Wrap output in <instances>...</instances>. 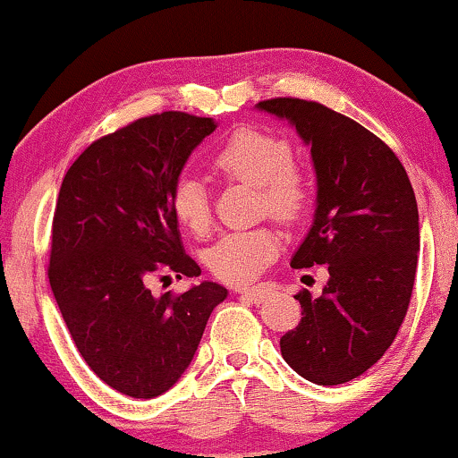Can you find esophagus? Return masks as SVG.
<instances>
[{"mask_svg":"<svg viewBox=\"0 0 458 458\" xmlns=\"http://www.w3.org/2000/svg\"><path fill=\"white\" fill-rule=\"evenodd\" d=\"M240 293V296L243 298V300H248V302H252V304H262L267 300V296L271 292L267 290V287H262V285H256V287H250V290H242V292H237Z\"/></svg>","mask_w":458,"mask_h":458,"instance_id":"esophagus-1","label":"esophagus"}]
</instances>
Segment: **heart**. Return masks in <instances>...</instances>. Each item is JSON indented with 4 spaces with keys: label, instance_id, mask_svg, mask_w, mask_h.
<instances>
[{
    "label": "heart",
    "instance_id": "1",
    "mask_svg": "<svg viewBox=\"0 0 458 458\" xmlns=\"http://www.w3.org/2000/svg\"><path fill=\"white\" fill-rule=\"evenodd\" d=\"M210 165L227 179L256 185L260 206L281 221L304 216L312 202V183L302 166L292 162V146L284 137L259 129H237L212 154ZM171 210L181 227L206 235L212 208L204 185L191 177L177 181L171 193ZM279 254V235L268 225L223 233L206 250L204 260L225 284H250Z\"/></svg>",
    "mask_w": 458,
    "mask_h": 458
}]
</instances>
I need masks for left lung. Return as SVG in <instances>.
<instances>
[{"label": "left lung", "mask_w": 458, "mask_h": 458, "mask_svg": "<svg viewBox=\"0 0 458 458\" xmlns=\"http://www.w3.org/2000/svg\"><path fill=\"white\" fill-rule=\"evenodd\" d=\"M259 108L287 118L315 162V223L292 267L329 271L321 296H293L302 318L281 337V354L312 384H346L386 354L409 310L419 252L415 191L390 146L352 118L298 98L265 99Z\"/></svg>", "instance_id": "1"}]
</instances>
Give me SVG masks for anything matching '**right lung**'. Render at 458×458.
<instances>
[{"mask_svg": "<svg viewBox=\"0 0 458 458\" xmlns=\"http://www.w3.org/2000/svg\"><path fill=\"white\" fill-rule=\"evenodd\" d=\"M212 118L162 112L99 137L62 181L47 277L74 346L104 384L156 398L190 367L223 285L154 296L152 275L199 277L171 193Z\"/></svg>", "mask_w": 458, "mask_h": 458, "instance_id": "right-lung-1", "label": "right lung"}]
</instances>
